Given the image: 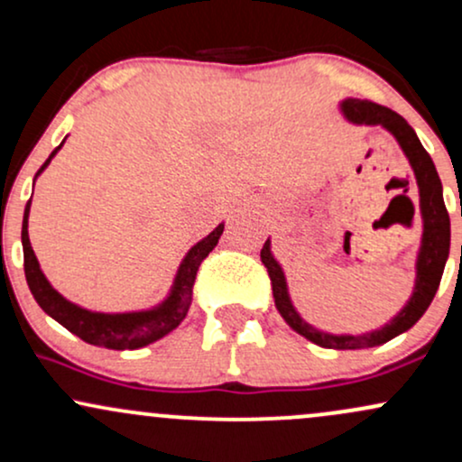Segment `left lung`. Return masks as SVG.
I'll return each instance as SVG.
<instances>
[{
    "label": "left lung",
    "instance_id": "left-lung-1",
    "mask_svg": "<svg viewBox=\"0 0 462 462\" xmlns=\"http://www.w3.org/2000/svg\"><path fill=\"white\" fill-rule=\"evenodd\" d=\"M341 113L347 121L356 125H383L395 136L400 143L402 152L406 153L408 162H411L412 173H415L417 187H419V210H421L423 221V235L421 247L417 254V275H415V289H412L411 300L389 323H384L378 330H371L365 334H330L312 328L300 317L295 310L293 301L289 298V286L280 263L275 261L272 254V241H264L261 249V261L267 267L269 278H272L275 309H278L282 319L293 328L295 332L306 337L309 341L319 347L328 349H365L383 346V343L395 338L397 334L411 330L415 323L421 319L423 312L428 310L430 301L437 293L439 282L449 256V215L443 201V187L439 180L437 167H434L430 153L423 150L421 141L417 139L415 130L406 124L404 116L393 113L386 106H380L369 99H343Z\"/></svg>",
    "mask_w": 462,
    "mask_h": 462
}]
</instances>
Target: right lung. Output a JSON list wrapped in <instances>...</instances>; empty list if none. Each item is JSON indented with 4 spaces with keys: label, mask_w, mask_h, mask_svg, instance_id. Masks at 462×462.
<instances>
[{
    "label": "right lung",
    "mask_w": 462,
    "mask_h": 462,
    "mask_svg": "<svg viewBox=\"0 0 462 462\" xmlns=\"http://www.w3.org/2000/svg\"><path fill=\"white\" fill-rule=\"evenodd\" d=\"M62 143L50 153V158L43 162V167L39 169L36 176L43 173V169L51 162V158H54L56 152L62 147ZM30 204L32 198L28 204H25L23 226H21V243H23L25 280H28V286L32 295H34L36 304H39L51 319H56L60 326H65L69 332H73L76 337L82 338V341L108 349H139L158 341V338H162L164 334L176 330L184 317H187L190 300H193V284L199 264L210 252H213L217 243H219V236L224 235V224H219L208 236H204L199 243H195V245L189 249L187 256L180 263L167 300L161 301L158 306H153L150 310L134 312H95L82 309V306L62 298L54 286L50 284V280L45 278V273L41 272V264L36 261V254L30 245L28 236Z\"/></svg>",
    "instance_id": "obj_1"
}]
</instances>
